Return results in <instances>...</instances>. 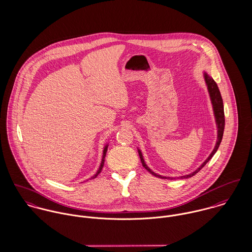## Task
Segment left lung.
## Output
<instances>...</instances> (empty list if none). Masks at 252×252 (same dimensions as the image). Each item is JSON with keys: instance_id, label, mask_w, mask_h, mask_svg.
I'll return each mask as SVG.
<instances>
[{"instance_id": "obj_1", "label": "left lung", "mask_w": 252, "mask_h": 252, "mask_svg": "<svg viewBox=\"0 0 252 252\" xmlns=\"http://www.w3.org/2000/svg\"><path fill=\"white\" fill-rule=\"evenodd\" d=\"M205 79H206V82H207V85H208V88H209V92H210V95H211V98H212V102H213V106H214V109H215V114H216V123H217V128H218V139H217V143H216V147L214 149V151L212 152V154L209 156V158L204 162V164L198 169L196 170L194 173L190 174V175H187V176H184V177H181L180 179H187V178H191L193 176H195L211 159L212 157L215 155V153L216 152V150L218 149L220 143L222 141V137H223V132H224V126H225V117H224V108H223V101H222V98H221V94H220V91L218 89V86L216 84V81L214 80V78L210 75H208L207 73L205 74ZM139 155H140V158H141V161H142V164L144 166V168L149 172L151 173L153 176L155 177H158V178H163L159 175H156L154 174L144 163V158H143V155H142V152L139 150ZM164 179H168V178H164Z\"/></svg>"}]
</instances>
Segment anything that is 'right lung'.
Masks as SVG:
<instances>
[{"label":"right lung","mask_w":252,"mask_h":252,"mask_svg":"<svg viewBox=\"0 0 252 252\" xmlns=\"http://www.w3.org/2000/svg\"><path fill=\"white\" fill-rule=\"evenodd\" d=\"M107 151H108V146H106V148L104 149V155H103V159H102V163H101V166H100V168H99V170H98V172L96 173V175L92 178V179H95L100 173H101V171H102V169H103V167H104V163H105V157H106V153H107Z\"/></svg>","instance_id":"obj_1"}]
</instances>
